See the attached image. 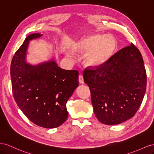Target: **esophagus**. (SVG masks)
<instances>
[{
    "instance_id": "obj_1",
    "label": "esophagus",
    "mask_w": 154,
    "mask_h": 154,
    "mask_svg": "<svg viewBox=\"0 0 154 154\" xmlns=\"http://www.w3.org/2000/svg\"><path fill=\"white\" fill-rule=\"evenodd\" d=\"M79 81L81 84H84L85 83L84 79H83V76L82 75H79Z\"/></svg>"
}]
</instances>
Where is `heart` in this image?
Masks as SVG:
<instances>
[{
  "mask_svg": "<svg viewBox=\"0 0 154 154\" xmlns=\"http://www.w3.org/2000/svg\"><path fill=\"white\" fill-rule=\"evenodd\" d=\"M116 46V41L112 37L97 35L82 39L77 43L76 48L82 52L89 53L86 57V64L97 67L106 62Z\"/></svg>",
  "mask_w": 154,
  "mask_h": 154,
  "instance_id": "heart-1",
  "label": "heart"
}]
</instances>
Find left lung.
Returning <instances> with one entry per match:
<instances>
[{"label": "left lung", "mask_w": 154, "mask_h": 154, "mask_svg": "<svg viewBox=\"0 0 154 154\" xmlns=\"http://www.w3.org/2000/svg\"><path fill=\"white\" fill-rule=\"evenodd\" d=\"M89 86L94 113L103 124H120L134 116L146 88L143 57L132 43L97 67L83 72Z\"/></svg>", "instance_id": "left-lung-1"}]
</instances>
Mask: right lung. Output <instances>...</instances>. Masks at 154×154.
I'll return each instance as SVG.
<instances>
[{"instance_id":"obj_1","label":"right lung","mask_w":154,"mask_h":154,"mask_svg":"<svg viewBox=\"0 0 154 154\" xmlns=\"http://www.w3.org/2000/svg\"><path fill=\"white\" fill-rule=\"evenodd\" d=\"M42 35H28L13 57L12 91L17 104L29 121L43 128H54L67 119L66 104L79 86V72L60 68L53 60L36 66L26 63L29 41Z\"/></svg>"}]
</instances>
